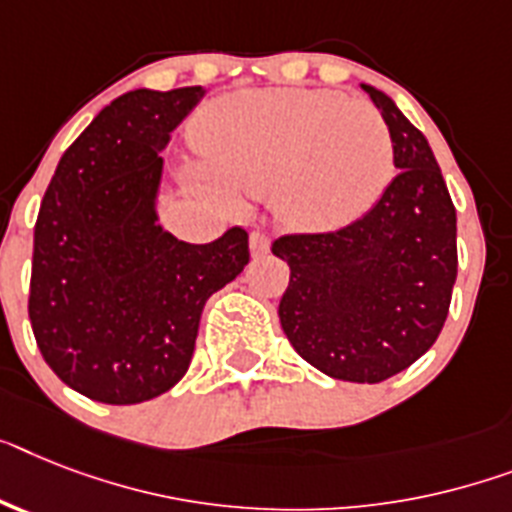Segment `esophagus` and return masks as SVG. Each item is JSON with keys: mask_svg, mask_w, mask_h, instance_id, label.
I'll use <instances>...</instances> for the list:
<instances>
[{"mask_svg": "<svg viewBox=\"0 0 512 512\" xmlns=\"http://www.w3.org/2000/svg\"><path fill=\"white\" fill-rule=\"evenodd\" d=\"M251 253L253 256H264V253H269V235H266L264 230L251 232Z\"/></svg>", "mask_w": 512, "mask_h": 512, "instance_id": "esophagus-1", "label": "esophagus"}]
</instances>
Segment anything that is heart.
<instances>
[{
    "label": "heart",
    "instance_id": "obj_1",
    "mask_svg": "<svg viewBox=\"0 0 512 512\" xmlns=\"http://www.w3.org/2000/svg\"><path fill=\"white\" fill-rule=\"evenodd\" d=\"M201 172L219 188L269 196L285 222L329 230L353 222L392 175V135L377 109L332 91H240L193 122Z\"/></svg>",
    "mask_w": 512,
    "mask_h": 512
}]
</instances>
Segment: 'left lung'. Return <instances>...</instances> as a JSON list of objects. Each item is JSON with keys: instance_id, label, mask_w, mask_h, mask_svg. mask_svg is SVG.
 <instances>
[{"instance_id": "obj_1", "label": "left lung", "mask_w": 512, "mask_h": 512, "mask_svg": "<svg viewBox=\"0 0 512 512\" xmlns=\"http://www.w3.org/2000/svg\"><path fill=\"white\" fill-rule=\"evenodd\" d=\"M392 135L398 177L374 209L329 232H287L272 253L290 282L280 324L295 353L332 379L377 384L437 342L458 277V219L424 133L363 86Z\"/></svg>"}]
</instances>
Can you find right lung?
Wrapping results in <instances>:
<instances>
[{
	"label": "right lung",
	"instance_id": "add662e5",
	"mask_svg": "<svg viewBox=\"0 0 512 512\" xmlns=\"http://www.w3.org/2000/svg\"><path fill=\"white\" fill-rule=\"evenodd\" d=\"M201 86L122 94L62 154L33 230L28 316L49 369L107 405L159 398L188 371L201 311L251 259L248 232L185 243L156 225L172 130Z\"/></svg>",
	"mask_w": 512,
	"mask_h": 512
}]
</instances>
